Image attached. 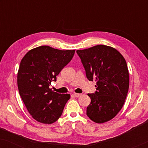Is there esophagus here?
I'll use <instances>...</instances> for the list:
<instances>
[{"instance_id":"34e87169","label":"esophagus","mask_w":148,"mask_h":148,"mask_svg":"<svg viewBox=\"0 0 148 148\" xmlns=\"http://www.w3.org/2000/svg\"><path fill=\"white\" fill-rule=\"evenodd\" d=\"M81 95H82L81 94H77V93H75V94H73V96L75 97H76V98H77V97H79Z\"/></svg>"}]
</instances>
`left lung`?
<instances>
[{
  "label": "left lung",
  "mask_w": 148,
  "mask_h": 148,
  "mask_svg": "<svg viewBox=\"0 0 148 148\" xmlns=\"http://www.w3.org/2000/svg\"><path fill=\"white\" fill-rule=\"evenodd\" d=\"M87 78L96 82L94 94H88L91 103L86 114L97 123L111 120L121 110L129 86V71L122 54L115 48L97 45L77 50Z\"/></svg>",
  "instance_id": "obj_1"
}]
</instances>
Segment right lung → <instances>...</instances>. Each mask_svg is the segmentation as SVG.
I'll return each mask as SVG.
<instances>
[{
    "label": "right lung",
    "mask_w": 148,
    "mask_h": 148,
    "mask_svg": "<svg viewBox=\"0 0 148 148\" xmlns=\"http://www.w3.org/2000/svg\"><path fill=\"white\" fill-rule=\"evenodd\" d=\"M75 51L42 46L30 50L22 58L18 90L28 112L38 122L52 124L61 116L70 94H58L49 86L71 60Z\"/></svg>",
    "instance_id": "obj_1"
}]
</instances>
